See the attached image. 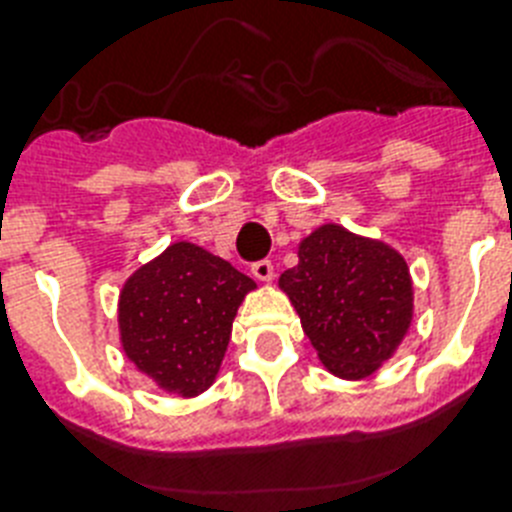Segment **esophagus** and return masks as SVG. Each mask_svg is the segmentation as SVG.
<instances>
[{"label": "esophagus", "instance_id": "obj_1", "mask_svg": "<svg viewBox=\"0 0 512 512\" xmlns=\"http://www.w3.org/2000/svg\"><path fill=\"white\" fill-rule=\"evenodd\" d=\"M252 276L263 283L273 281V276H276V273H273V263H270V260H257V263L252 265Z\"/></svg>", "mask_w": 512, "mask_h": 512}]
</instances>
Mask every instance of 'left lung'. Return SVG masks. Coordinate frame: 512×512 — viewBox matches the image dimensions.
<instances>
[{
	"label": "left lung",
	"mask_w": 512,
	"mask_h": 512,
	"mask_svg": "<svg viewBox=\"0 0 512 512\" xmlns=\"http://www.w3.org/2000/svg\"><path fill=\"white\" fill-rule=\"evenodd\" d=\"M320 362L364 380L388 362L414 320L409 265L393 247L325 223L299 242V265L278 278Z\"/></svg>",
	"instance_id": "obj_1"
}]
</instances>
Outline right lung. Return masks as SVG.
Masks as SVG:
<instances>
[{
    "label": "right lung",
    "instance_id": "obj_1",
    "mask_svg": "<svg viewBox=\"0 0 512 512\" xmlns=\"http://www.w3.org/2000/svg\"><path fill=\"white\" fill-rule=\"evenodd\" d=\"M255 281L192 242L140 265L119 294V341L166 393L195 398L213 385L231 322Z\"/></svg>",
    "mask_w": 512,
    "mask_h": 512
}]
</instances>
